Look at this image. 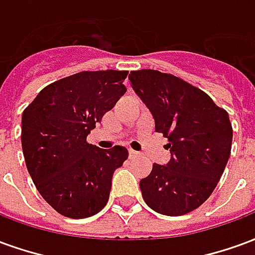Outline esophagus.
Masks as SVG:
<instances>
[{"instance_id":"1","label":"esophagus","mask_w":255,"mask_h":255,"mask_svg":"<svg viewBox=\"0 0 255 255\" xmlns=\"http://www.w3.org/2000/svg\"><path fill=\"white\" fill-rule=\"evenodd\" d=\"M129 158H136V157H139V151H135V150L129 149Z\"/></svg>"}]
</instances>
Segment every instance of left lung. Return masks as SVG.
I'll return each mask as SVG.
<instances>
[{"label":"left lung","mask_w":255,"mask_h":255,"mask_svg":"<svg viewBox=\"0 0 255 255\" xmlns=\"http://www.w3.org/2000/svg\"><path fill=\"white\" fill-rule=\"evenodd\" d=\"M129 82L154 117L155 131L169 140L172 155L139 182L144 202L165 216L190 213L210 197L228 162L230 116L202 90L171 73L132 71Z\"/></svg>","instance_id":"obj_1"}]
</instances>
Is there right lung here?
<instances>
[{
  "mask_svg": "<svg viewBox=\"0 0 255 255\" xmlns=\"http://www.w3.org/2000/svg\"><path fill=\"white\" fill-rule=\"evenodd\" d=\"M128 71H83L49 84L21 116L25 165L42 198L69 219L105 208L112 176L128 150L87 143V135L127 91Z\"/></svg>",
  "mask_w": 255,
  "mask_h": 255,
  "instance_id": "add662e5",
  "label": "right lung"
}]
</instances>
